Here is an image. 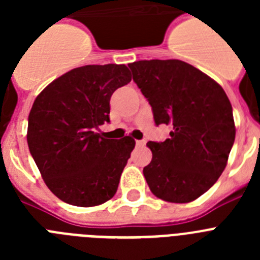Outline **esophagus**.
Segmentation results:
<instances>
[{
  "label": "esophagus",
  "mask_w": 260,
  "mask_h": 260,
  "mask_svg": "<svg viewBox=\"0 0 260 260\" xmlns=\"http://www.w3.org/2000/svg\"><path fill=\"white\" fill-rule=\"evenodd\" d=\"M135 143H137V146H144V144H146V141H137L135 142Z\"/></svg>",
  "instance_id": "esophagus-1"
}]
</instances>
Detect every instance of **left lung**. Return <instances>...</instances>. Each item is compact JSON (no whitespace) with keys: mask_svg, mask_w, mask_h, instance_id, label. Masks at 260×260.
Listing matches in <instances>:
<instances>
[{"mask_svg":"<svg viewBox=\"0 0 260 260\" xmlns=\"http://www.w3.org/2000/svg\"><path fill=\"white\" fill-rule=\"evenodd\" d=\"M128 68L152 107L156 125L172 127L164 142L147 143L152 151L143 169L147 183L162 201H195L219 180L233 147L228 96L212 78L180 59H144Z\"/></svg>","mask_w":260,"mask_h":260,"instance_id":"obj_1","label":"left lung"}]
</instances>
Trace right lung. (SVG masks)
<instances>
[{
  "label": "right lung",
  "mask_w": 260,
  "mask_h": 260,
  "mask_svg": "<svg viewBox=\"0 0 260 260\" xmlns=\"http://www.w3.org/2000/svg\"><path fill=\"white\" fill-rule=\"evenodd\" d=\"M132 80L127 66L86 65L54 79L35 99L27 143L50 191L65 203L93 207L113 198L135 141L105 139L110 96Z\"/></svg>",
  "instance_id": "1"
}]
</instances>
